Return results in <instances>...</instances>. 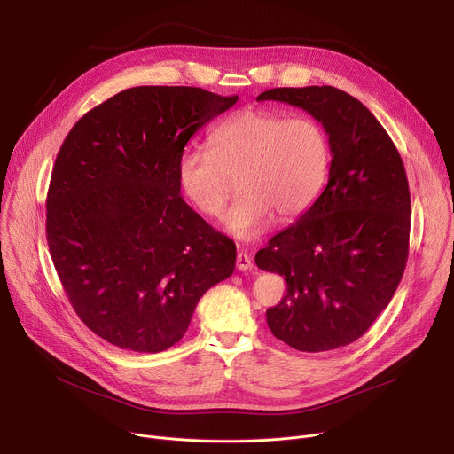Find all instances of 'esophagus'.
Wrapping results in <instances>:
<instances>
[{
  "label": "esophagus",
  "instance_id": "34e87169",
  "mask_svg": "<svg viewBox=\"0 0 454 454\" xmlns=\"http://www.w3.org/2000/svg\"><path fill=\"white\" fill-rule=\"evenodd\" d=\"M235 267H237V270H241V272L252 270V269H254V263H252L250 255H248L247 252H239V254H237V257H235Z\"/></svg>",
  "mask_w": 454,
  "mask_h": 454
}]
</instances>
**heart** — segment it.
Masks as SVG:
<instances>
[{"label":"heart","instance_id":"obj_1","mask_svg":"<svg viewBox=\"0 0 454 454\" xmlns=\"http://www.w3.org/2000/svg\"><path fill=\"white\" fill-rule=\"evenodd\" d=\"M329 171V141L313 117L247 108L211 134V149L180 156L178 182L185 199L207 219H217L235 193L243 197L224 217V230L250 241L276 215L289 223L315 204Z\"/></svg>","mask_w":454,"mask_h":454}]
</instances>
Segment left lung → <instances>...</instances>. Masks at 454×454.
I'll return each instance as SVG.
<instances>
[{
  "label": "left lung",
  "mask_w": 454,
  "mask_h": 454,
  "mask_svg": "<svg viewBox=\"0 0 454 454\" xmlns=\"http://www.w3.org/2000/svg\"><path fill=\"white\" fill-rule=\"evenodd\" d=\"M257 101L311 114L331 151L322 195L255 254L261 270L287 281L267 324L298 351L348 346L385 311L407 267L411 193L404 165L375 115L339 88H272Z\"/></svg>",
  "instance_id": "obj_1"
}]
</instances>
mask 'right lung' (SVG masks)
I'll list each match as a JSON object with an SVG mask.
<instances>
[{
  "label": "right lung",
  "mask_w": 454,
  "mask_h": 454,
  "mask_svg": "<svg viewBox=\"0 0 454 454\" xmlns=\"http://www.w3.org/2000/svg\"><path fill=\"white\" fill-rule=\"evenodd\" d=\"M191 86H136L82 115L47 191V245L79 318L106 342L176 344L202 294L230 278L235 245L180 197L191 136L237 103Z\"/></svg>",
  "instance_id": "right-lung-1"
}]
</instances>
